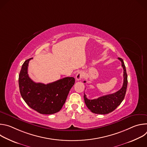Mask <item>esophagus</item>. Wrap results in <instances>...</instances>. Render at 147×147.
<instances>
[{
    "label": "esophagus",
    "mask_w": 147,
    "mask_h": 147,
    "mask_svg": "<svg viewBox=\"0 0 147 147\" xmlns=\"http://www.w3.org/2000/svg\"><path fill=\"white\" fill-rule=\"evenodd\" d=\"M83 77V73L82 71H78L76 76V78L77 81H80L82 78Z\"/></svg>",
    "instance_id": "34e87169"
}]
</instances>
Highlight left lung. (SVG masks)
Masks as SVG:
<instances>
[{
    "instance_id": "obj_1",
    "label": "left lung",
    "mask_w": 147,
    "mask_h": 147,
    "mask_svg": "<svg viewBox=\"0 0 147 147\" xmlns=\"http://www.w3.org/2000/svg\"><path fill=\"white\" fill-rule=\"evenodd\" d=\"M118 59L121 62V66L123 68V86L120 90L113 94L104 95L95 99H88L84 94V102L87 108L92 113L101 115L109 113L120 105L124 98L127 87V75L123 59L120 57Z\"/></svg>"
}]
</instances>
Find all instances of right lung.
<instances>
[{"instance_id": "obj_1", "label": "right lung", "mask_w": 147, "mask_h": 147, "mask_svg": "<svg viewBox=\"0 0 147 147\" xmlns=\"http://www.w3.org/2000/svg\"><path fill=\"white\" fill-rule=\"evenodd\" d=\"M32 58L26 60L18 76L20 94L28 105L40 114L58 112L65 104L75 82L74 77H65L44 84L33 81L28 76V66Z\"/></svg>"}]
</instances>
